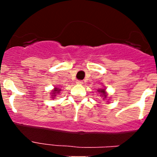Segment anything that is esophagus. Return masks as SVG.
<instances>
[{
	"label": "esophagus",
	"mask_w": 157,
	"mask_h": 157,
	"mask_svg": "<svg viewBox=\"0 0 157 157\" xmlns=\"http://www.w3.org/2000/svg\"><path fill=\"white\" fill-rule=\"evenodd\" d=\"M76 83H77V84H79V85H82L83 83V82L81 81V80H77V81H76Z\"/></svg>",
	"instance_id": "esophagus-1"
}]
</instances>
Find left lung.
<instances>
[{"label":"left lung","mask_w":157,"mask_h":157,"mask_svg":"<svg viewBox=\"0 0 157 157\" xmlns=\"http://www.w3.org/2000/svg\"><path fill=\"white\" fill-rule=\"evenodd\" d=\"M98 92L101 94V96L103 97L104 99L107 98V94L106 92H105V89H99V90H98Z\"/></svg>","instance_id":"8db88e82"}]
</instances>
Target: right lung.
<instances>
[{
    "mask_svg": "<svg viewBox=\"0 0 157 157\" xmlns=\"http://www.w3.org/2000/svg\"><path fill=\"white\" fill-rule=\"evenodd\" d=\"M59 91H60V89L57 88V87H55L53 90H52V94H52V98H54V97H56V94H59Z\"/></svg>",
    "mask_w": 157,
    "mask_h": 157,
    "instance_id": "1",
    "label": "right lung"
}]
</instances>
